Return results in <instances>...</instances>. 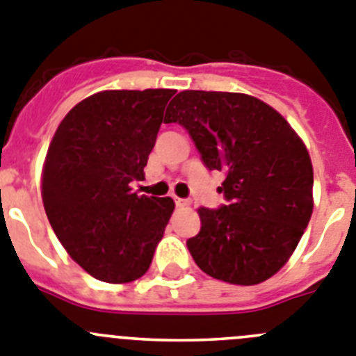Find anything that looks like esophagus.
Instances as JSON below:
<instances>
[{
  "label": "esophagus",
  "instance_id": "1",
  "mask_svg": "<svg viewBox=\"0 0 356 356\" xmlns=\"http://www.w3.org/2000/svg\"><path fill=\"white\" fill-rule=\"evenodd\" d=\"M175 204H177V207H190L191 200H186V198H175Z\"/></svg>",
  "mask_w": 356,
  "mask_h": 356
}]
</instances>
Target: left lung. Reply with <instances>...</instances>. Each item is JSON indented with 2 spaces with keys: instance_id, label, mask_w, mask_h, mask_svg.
<instances>
[{
  "instance_id": "left-lung-1",
  "label": "left lung",
  "mask_w": 356,
  "mask_h": 356,
  "mask_svg": "<svg viewBox=\"0 0 356 356\" xmlns=\"http://www.w3.org/2000/svg\"><path fill=\"white\" fill-rule=\"evenodd\" d=\"M190 133L209 170L225 174L227 204L200 207V232L186 241L204 273L255 286L289 261L312 216L309 150L287 120L261 99L234 92L184 90L165 124Z\"/></svg>"
}]
</instances>
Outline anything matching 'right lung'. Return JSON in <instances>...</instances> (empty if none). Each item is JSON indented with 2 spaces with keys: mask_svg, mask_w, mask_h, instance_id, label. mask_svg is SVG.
Masks as SVG:
<instances>
[{
  "mask_svg": "<svg viewBox=\"0 0 356 356\" xmlns=\"http://www.w3.org/2000/svg\"><path fill=\"white\" fill-rule=\"evenodd\" d=\"M175 90H104L65 115L47 149L42 200L56 238L88 275L126 284L149 270L174 213L133 193Z\"/></svg>",
  "mask_w": 356,
  "mask_h": 356,
  "instance_id": "1",
  "label": "right lung"
}]
</instances>
